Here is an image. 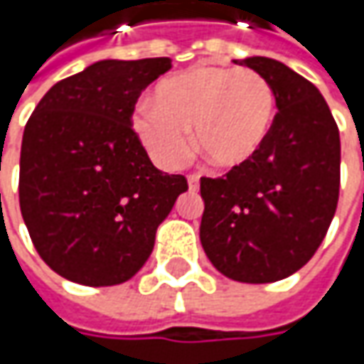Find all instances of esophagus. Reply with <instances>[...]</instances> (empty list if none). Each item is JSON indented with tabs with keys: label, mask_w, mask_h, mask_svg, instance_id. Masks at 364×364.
Wrapping results in <instances>:
<instances>
[{
	"label": "esophagus",
	"mask_w": 364,
	"mask_h": 364,
	"mask_svg": "<svg viewBox=\"0 0 364 364\" xmlns=\"http://www.w3.org/2000/svg\"><path fill=\"white\" fill-rule=\"evenodd\" d=\"M198 180H200L198 176H196V174H190V176H188V188H190V190H198Z\"/></svg>",
	"instance_id": "obj_1"
}]
</instances>
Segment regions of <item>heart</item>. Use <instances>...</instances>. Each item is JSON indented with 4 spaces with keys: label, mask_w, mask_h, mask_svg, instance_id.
Returning <instances> with one entry per match:
<instances>
[{
    "label": "heart",
    "mask_w": 364,
    "mask_h": 364,
    "mask_svg": "<svg viewBox=\"0 0 364 364\" xmlns=\"http://www.w3.org/2000/svg\"><path fill=\"white\" fill-rule=\"evenodd\" d=\"M275 121V92L251 68L198 64L160 80L151 103L133 109L132 125L161 168H178L196 146L218 168H241L265 146Z\"/></svg>",
    "instance_id": "b5f03b06"
}]
</instances>
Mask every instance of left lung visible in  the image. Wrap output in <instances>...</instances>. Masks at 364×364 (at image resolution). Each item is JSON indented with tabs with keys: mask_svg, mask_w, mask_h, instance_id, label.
Masks as SVG:
<instances>
[{
	"mask_svg": "<svg viewBox=\"0 0 364 364\" xmlns=\"http://www.w3.org/2000/svg\"><path fill=\"white\" fill-rule=\"evenodd\" d=\"M232 63L269 80L277 113L253 160L200 180V243L229 279L269 284L301 269L326 237L338 204L341 135L324 97L289 66L265 56Z\"/></svg>",
	"mask_w": 364,
	"mask_h": 364,
	"instance_id": "1",
	"label": "left lung"
}]
</instances>
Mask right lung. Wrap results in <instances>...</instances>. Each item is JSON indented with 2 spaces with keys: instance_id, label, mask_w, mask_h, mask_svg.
<instances>
[{
  "instance_id": "add662e5",
  "label": "right lung",
  "mask_w": 364,
  "mask_h": 364,
  "mask_svg": "<svg viewBox=\"0 0 364 364\" xmlns=\"http://www.w3.org/2000/svg\"><path fill=\"white\" fill-rule=\"evenodd\" d=\"M170 58L99 60L50 89L26 123L20 208L36 251L80 286L132 279L186 178L158 170L132 129L137 97Z\"/></svg>"
}]
</instances>
